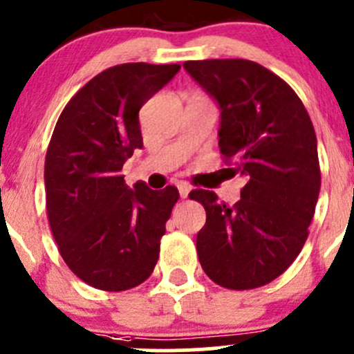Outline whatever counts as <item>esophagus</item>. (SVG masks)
I'll use <instances>...</instances> for the list:
<instances>
[{
  "label": "esophagus",
  "mask_w": 354,
  "mask_h": 354,
  "mask_svg": "<svg viewBox=\"0 0 354 354\" xmlns=\"http://www.w3.org/2000/svg\"><path fill=\"white\" fill-rule=\"evenodd\" d=\"M178 190H180V197L181 198H187L192 188H190V185H187V183H178Z\"/></svg>",
  "instance_id": "1"
}]
</instances>
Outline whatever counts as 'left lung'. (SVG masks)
Instances as JSON below:
<instances>
[{"instance_id": "8db88e82", "label": "left lung", "mask_w": 354, "mask_h": 354, "mask_svg": "<svg viewBox=\"0 0 354 354\" xmlns=\"http://www.w3.org/2000/svg\"><path fill=\"white\" fill-rule=\"evenodd\" d=\"M183 68L221 111L219 149L246 180L233 207L194 190L207 221L197 234L202 269L223 288L253 289L279 277L308 236L320 192L317 137L291 87L248 59Z\"/></svg>"}]
</instances>
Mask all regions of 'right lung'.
Returning <instances> with one entry per match:
<instances>
[{
  "label": "right lung",
  "mask_w": 354,
  "mask_h": 354,
  "mask_svg": "<svg viewBox=\"0 0 354 354\" xmlns=\"http://www.w3.org/2000/svg\"><path fill=\"white\" fill-rule=\"evenodd\" d=\"M180 68H108L71 97L53 131L44 164L48 219L66 266L92 288L138 286L159 259L180 194L144 181L128 187L121 169L144 145L138 111Z\"/></svg>",
  "instance_id": "add662e5"
}]
</instances>
